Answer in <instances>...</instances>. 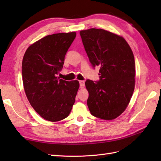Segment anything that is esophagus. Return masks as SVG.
<instances>
[{"label":"esophagus","instance_id":"esophagus-1","mask_svg":"<svg viewBox=\"0 0 161 161\" xmlns=\"http://www.w3.org/2000/svg\"><path fill=\"white\" fill-rule=\"evenodd\" d=\"M79 82H80V87L83 88V87L85 86V81H84V80H81V81H79Z\"/></svg>","mask_w":161,"mask_h":161}]
</instances>
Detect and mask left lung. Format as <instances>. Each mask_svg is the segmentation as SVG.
I'll use <instances>...</instances> for the list:
<instances>
[{
	"instance_id": "left-lung-1",
	"label": "left lung",
	"mask_w": 161,
	"mask_h": 161,
	"mask_svg": "<svg viewBox=\"0 0 161 161\" xmlns=\"http://www.w3.org/2000/svg\"><path fill=\"white\" fill-rule=\"evenodd\" d=\"M84 49L94 68L100 67V80H87V105L91 115L111 120L127 107L135 87V60L122 36L102 29L80 32Z\"/></svg>"
}]
</instances>
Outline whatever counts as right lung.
Returning a JSON list of instances; mask_svg holds the SVG:
<instances>
[{
    "label": "right lung",
    "mask_w": 161,
    "mask_h": 161,
    "mask_svg": "<svg viewBox=\"0 0 161 161\" xmlns=\"http://www.w3.org/2000/svg\"><path fill=\"white\" fill-rule=\"evenodd\" d=\"M75 36V32L47 35L30 46L24 54V90L33 108L46 120L57 122L67 118L75 102L79 81L57 77Z\"/></svg>",
    "instance_id": "1"
}]
</instances>
